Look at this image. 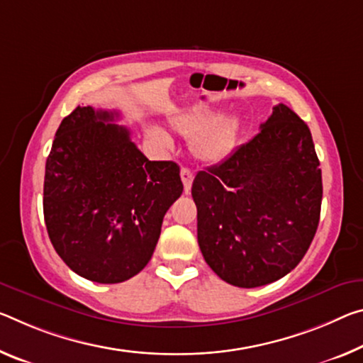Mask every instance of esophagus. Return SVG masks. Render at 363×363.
Here are the masks:
<instances>
[{"label": "esophagus", "instance_id": "esophagus-1", "mask_svg": "<svg viewBox=\"0 0 363 363\" xmlns=\"http://www.w3.org/2000/svg\"><path fill=\"white\" fill-rule=\"evenodd\" d=\"M181 179H182V184H184V191H186V192L191 191V186H192V181H194V172L189 168H182L181 169Z\"/></svg>", "mask_w": 363, "mask_h": 363}]
</instances>
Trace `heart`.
Returning a JSON list of instances; mask_svg holds the SVG:
<instances>
[{"label":"heart","instance_id":"b5f03b06","mask_svg":"<svg viewBox=\"0 0 363 363\" xmlns=\"http://www.w3.org/2000/svg\"><path fill=\"white\" fill-rule=\"evenodd\" d=\"M177 134L186 139H194L192 150L195 157L206 163H218L233 150L235 139V119L220 116L210 108H195L191 111H181L169 119ZM147 134L157 145L169 148L171 137L163 129L150 125Z\"/></svg>","mask_w":363,"mask_h":363}]
</instances>
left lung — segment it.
I'll return each instance as SVG.
<instances>
[{
  "mask_svg": "<svg viewBox=\"0 0 363 363\" xmlns=\"http://www.w3.org/2000/svg\"><path fill=\"white\" fill-rule=\"evenodd\" d=\"M205 262L238 287L273 283L307 254L320 221V161L308 125L283 103L250 142L192 184Z\"/></svg>",
  "mask_w": 363,
  "mask_h": 363,
  "instance_id": "obj_1",
  "label": "left lung"
}]
</instances>
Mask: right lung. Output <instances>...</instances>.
<instances>
[{"instance_id": "obj_1", "label": "right lung", "mask_w": 363, "mask_h": 363, "mask_svg": "<svg viewBox=\"0 0 363 363\" xmlns=\"http://www.w3.org/2000/svg\"><path fill=\"white\" fill-rule=\"evenodd\" d=\"M116 111L77 106L61 121L45 166L43 215L56 254L101 284L150 262L161 223L181 197L179 166L150 161Z\"/></svg>"}]
</instances>
